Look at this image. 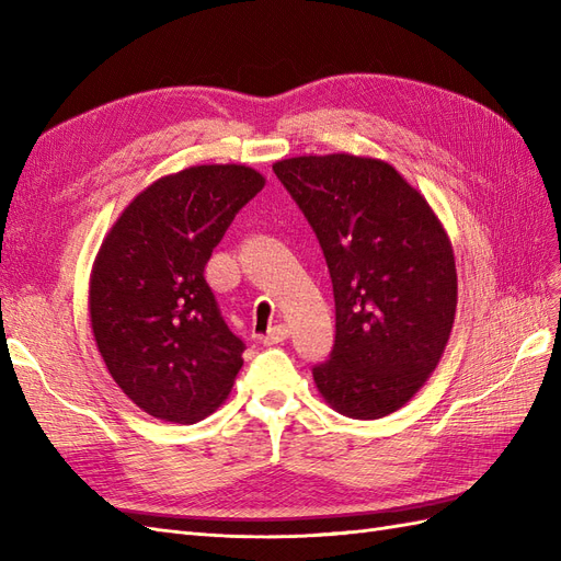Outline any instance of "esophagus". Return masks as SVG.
<instances>
[{
  "mask_svg": "<svg viewBox=\"0 0 561 561\" xmlns=\"http://www.w3.org/2000/svg\"><path fill=\"white\" fill-rule=\"evenodd\" d=\"M287 336H290V330H287L285 325H274V328H271V330L262 336V344H264V346H274V344L285 342Z\"/></svg>",
  "mask_w": 561,
  "mask_h": 561,
  "instance_id": "esophagus-1",
  "label": "esophagus"
}]
</instances>
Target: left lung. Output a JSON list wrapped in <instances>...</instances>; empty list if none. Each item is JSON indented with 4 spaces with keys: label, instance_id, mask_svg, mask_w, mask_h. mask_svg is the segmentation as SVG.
Wrapping results in <instances>:
<instances>
[{
    "label": "left lung",
    "instance_id": "8db88e82",
    "mask_svg": "<svg viewBox=\"0 0 561 561\" xmlns=\"http://www.w3.org/2000/svg\"><path fill=\"white\" fill-rule=\"evenodd\" d=\"M274 173L325 254L336 334L313 367L339 414L400 410L443 358L456 313L454 250L439 219L393 165L353 154L295 157Z\"/></svg>",
    "mask_w": 561,
    "mask_h": 561
}]
</instances>
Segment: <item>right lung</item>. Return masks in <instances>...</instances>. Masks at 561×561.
<instances>
[{
	"instance_id": "add662e5",
	"label": "right lung",
	"mask_w": 561,
	"mask_h": 561,
	"mask_svg": "<svg viewBox=\"0 0 561 561\" xmlns=\"http://www.w3.org/2000/svg\"><path fill=\"white\" fill-rule=\"evenodd\" d=\"M262 186L245 165L186 168L135 196L100 245L89 290L95 344L118 388L151 416L206 419L243 367V339L203 271Z\"/></svg>"
}]
</instances>
